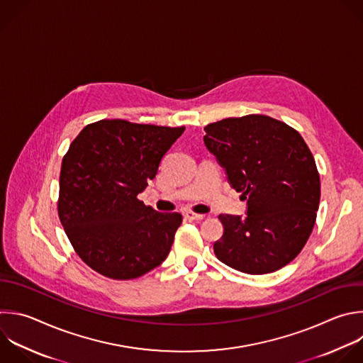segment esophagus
I'll list each match as a JSON object with an SVG mask.
<instances>
[{"label": "esophagus", "instance_id": "34e87169", "mask_svg": "<svg viewBox=\"0 0 363 363\" xmlns=\"http://www.w3.org/2000/svg\"><path fill=\"white\" fill-rule=\"evenodd\" d=\"M185 216H186L188 219H191V220H202L205 215H202V213H195V212L188 211V212H185Z\"/></svg>", "mask_w": 363, "mask_h": 363}]
</instances>
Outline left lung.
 <instances>
[{
    "label": "left lung",
    "instance_id": "8db88e82",
    "mask_svg": "<svg viewBox=\"0 0 363 363\" xmlns=\"http://www.w3.org/2000/svg\"><path fill=\"white\" fill-rule=\"evenodd\" d=\"M203 130L205 147L248 205L244 218L219 215L216 258L251 275L281 269L302 251L316 220L320 181L311 150L298 131L267 115L226 118Z\"/></svg>",
    "mask_w": 363,
    "mask_h": 363
}]
</instances>
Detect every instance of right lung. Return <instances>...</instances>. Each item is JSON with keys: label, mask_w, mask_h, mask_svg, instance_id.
<instances>
[{"label": "right lung", "mask_w": 363, "mask_h": 363, "mask_svg": "<svg viewBox=\"0 0 363 363\" xmlns=\"http://www.w3.org/2000/svg\"><path fill=\"white\" fill-rule=\"evenodd\" d=\"M185 127L101 119L69 145L60 174L58 215L78 257L95 272L134 279L168 257L178 212H158L137 196Z\"/></svg>", "instance_id": "right-lung-1"}]
</instances>
